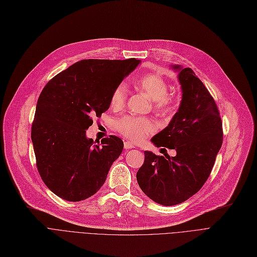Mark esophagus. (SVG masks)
Listing matches in <instances>:
<instances>
[{
	"label": "esophagus",
	"mask_w": 257,
	"mask_h": 257,
	"mask_svg": "<svg viewBox=\"0 0 257 257\" xmlns=\"http://www.w3.org/2000/svg\"><path fill=\"white\" fill-rule=\"evenodd\" d=\"M124 148L126 150H128V149H131V148H136L134 147L130 142H125V144H124Z\"/></svg>",
	"instance_id": "obj_1"
}]
</instances>
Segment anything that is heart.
Instances as JSON below:
<instances>
[{
    "mask_svg": "<svg viewBox=\"0 0 257 257\" xmlns=\"http://www.w3.org/2000/svg\"><path fill=\"white\" fill-rule=\"evenodd\" d=\"M138 87L146 92L152 101L158 112H170L174 107V99L169 96L167 81L158 74H148L138 80ZM127 97V89L124 84H118L111 93L110 107L114 110L124 106ZM115 128L127 139L133 142L143 141L147 136L154 132L155 124L147 117L127 115L116 120Z\"/></svg>",
    "mask_w": 257,
    "mask_h": 257,
    "instance_id": "b5f03b06",
    "label": "heart"
}]
</instances>
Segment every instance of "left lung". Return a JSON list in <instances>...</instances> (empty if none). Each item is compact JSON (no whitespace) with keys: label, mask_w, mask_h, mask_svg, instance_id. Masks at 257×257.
Instances as JSON below:
<instances>
[{"label":"left lung","mask_w":257,"mask_h":257,"mask_svg":"<svg viewBox=\"0 0 257 257\" xmlns=\"http://www.w3.org/2000/svg\"><path fill=\"white\" fill-rule=\"evenodd\" d=\"M178 72L182 99L169 125L151 142L176 151L157 156L145 151L137 174L142 191L156 203L173 206L199 192L209 177L223 143L222 120L209 91L190 67L171 65Z\"/></svg>","instance_id":"1"}]
</instances>
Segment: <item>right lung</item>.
Wrapping results in <instances>:
<instances>
[{"label":"right lung","mask_w":257,"mask_h":257,"mask_svg":"<svg viewBox=\"0 0 257 257\" xmlns=\"http://www.w3.org/2000/svg\"><path fill=\"white\" fill-rule=\"evenodd\" d=\"M141 60L84 59L50 80L38 98L31 140L45 184L63 200L78 202L96 194L124 143L110 136L96 145L86 137L92 116L110 106L114 88Z\"/></svg>","instance_id":"obj_1"}]
</instances>
